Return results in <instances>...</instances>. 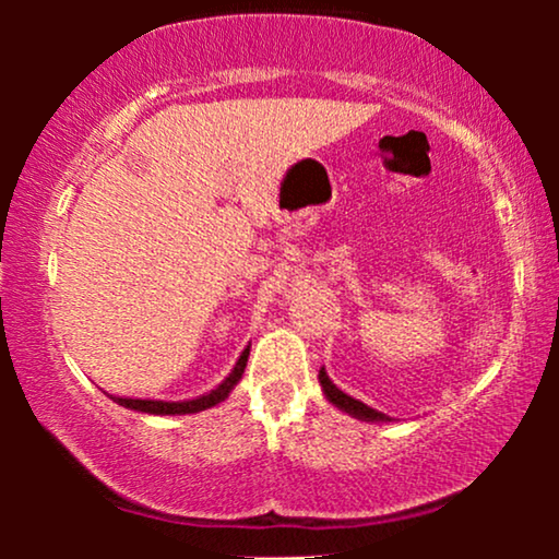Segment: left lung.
I'll return each instance as SVG.
<instances>
[{"instance_id": "8db88e82", "label": "left lung", "mask_w": 559, "mask_h": 559, "mask_svg": "<svg viewBox=\"0 0 559 559\" xmlns=\"http://www.w3.org/2000/svg\"><path fill=\"white\" fill-rule=\"evenodd\" d=\"M318 379H320V386H323V392H325L328 400H331V402L335 404V407H341L343 412H348V415H354V417H358V419H369V423H386V419H389V417L384 415V412H377V409L366 407L364 402H358V400H354V396L343 394L341 389L335 386L331 379H328L325 369H320Z\"/></svg>"}]
</instances>
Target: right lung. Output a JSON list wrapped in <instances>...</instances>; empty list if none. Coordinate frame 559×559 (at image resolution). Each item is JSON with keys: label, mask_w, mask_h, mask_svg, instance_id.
I'll list each match as a JSON object with an SVG mask.
<instances>
[{"label": "right lung", "mask_w": 559, "mask_h": 559, "mask_svg": "<svg viewBox=\"0 0 559 559\" xmlns=\"http://www.w3.org/2000/svg\"><path fill=\"white\" fill-rule=\"evenodd\" d=\"M247 358H249V348H243V354L236 361L234 371L221 381L216 389H211L209 394L195 396V400H186V402H157V400H132V396H111L114 402L121 404L127 409H136V412H150V415H190V412H201L209 409L213 404L224 402L228 392L236 386V381L241 379L243 369H247Z\"/></svg>", "instance_id": "right-lung-1"}]
</instances>
